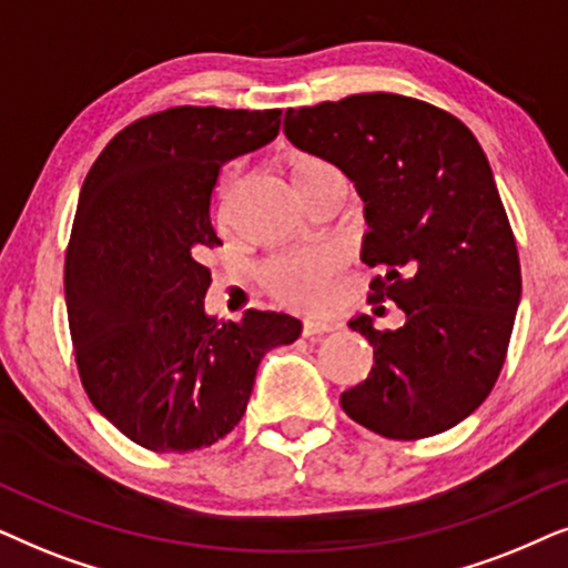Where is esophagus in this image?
I'll return each mask as SVG.
<instances>
[{
    "mask_svg": "<svg viewBox=\"0 0 568 568\" xmlns=\"http://www.w3.org/2000/svg\"><path fill=\"white\" fill-rule=\"evenodd\" d=\"M335 327H337V324L329 322V320H320V316H306V320H304V337H322Z\"/></svg>",
    "mask_w": 568,
    "mask_h": 568,
    "instance_id": "1",
    "label": "esophagus"
}]
</instances>
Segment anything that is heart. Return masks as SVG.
Instances as JSON below:
<instances>
[{
    "instance_id": "obj_1",
    "label": "heart",
    "mask_w": 568,
    "mask_h": 568,
    "mask_svg": "<svg viewBox=\"0 0 568 568\" xmlns=\"http://www.w3.org/2000/svg\"><path fill=\"white\" fill-rule=\"evenodd\" d=\"M285 171H288V179L298 194L322 184V181L343 179L335 163L316 153H306V150H293L285 155ZM229 186L231 179L225 189ZM332 272H335V262L324 252H291L264 262L262 283L272 296L285 301V304L312 308L324 298V288H327Z\"/></svg>"
}]
</instances>
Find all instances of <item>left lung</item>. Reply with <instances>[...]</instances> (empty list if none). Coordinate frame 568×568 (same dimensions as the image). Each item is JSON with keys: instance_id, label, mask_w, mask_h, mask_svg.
I'll return each mask as SVG.
<instances>
[{"instance_id": "1", "label": "left lung", "mask_w": 568, "mask_h": 568, "mask_svg": "<svg viewBox=\"0 0 568 568\" xmlns=\"http://www.w3.org/2000/svg\"><path fill=\"white\" fill-rule=\"evenodd\" d=\"M293 145L335 163L366 202L361 260L376 301L405 324L351 329L374 368L339 405L395 442L442 434L490 395L521 296L517 241L475 134L449 111L397 93H358L285 111Z\"/></svg>"}]
</instances>
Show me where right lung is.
<instances>
[{
	"instance_id": "1",
	"label": "right lung",
	"mask_w": 568,
	"mask_h": 568,
	"mask_svg": "<svg viewBox=\"0 0 568 568\" xmlns=\"http://www.w3.org/2000/svg\"><path fill=\"white\" fill-rule=\"evenodd\" d=\"M280 113H150L101 150L82 184L64 260L74 363L95 410L158 455L213 447L231 434L262 355L301 335L288 314H205V260L223 246L210 221L217 176L277 138Z\"/></svg>"
}]
</instances>
